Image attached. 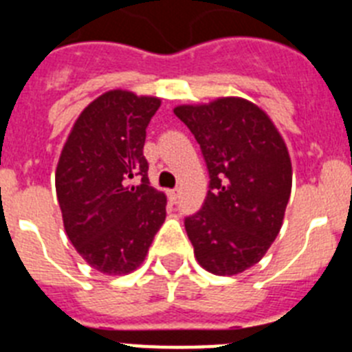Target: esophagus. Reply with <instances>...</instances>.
<instances>
[{
  "label": "esophagus",
  "mask_w": 352,
  "mask_h": 352,
  "mask_svg": "<svg viewBox=\"0 0 352 352\" xmlns=\"http://www.w3.org/2000/svg\"><path fill=\"white\" fill-rule=\"evenodd\" d=\"M167 197H169V201L170 203H176V201H178V190H169L167 192Z\"/></svg>",
  "instance_id": "1"
}]
</instances>
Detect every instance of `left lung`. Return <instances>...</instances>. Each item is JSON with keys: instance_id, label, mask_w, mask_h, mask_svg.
Masks as SVG:
<instances>
[{"instance_id": "obj_1", "label": "left lung", "mask_w": 352, "mask_h": 352, "mask_svg": "<svg viewBox=\"0 0 352 352\" xmlns=\"http://www.w3.org/2000/svg\"><path fill=\"white\" fill-rule=\"evenodd\" d=\"M210 173L203 208L185 219L197 263L232 276L259 263L280 232L292 185L284 138L259 105L239 96L178 105Z\"/></svg>"}]
</instances>
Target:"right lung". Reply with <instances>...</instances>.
Listing matches in <instances>:
<instances>
[{"label":"right lung","mask_w":352,"mask_h":352,"mask_svg":"<svg viewBox=\"0 0 352 352\" xmlns=\"http://www.w3.org/2000/svg\"><path fill=\"white\" fill-rule=\"evenodd\" d=\"M158 96L111 89L84 107L56 167V195L68 239L91 268L129 275L146 259L166 220V194L149 186L142 155ZM142 176V185L128 179Z\"/></svg>","instance_id":"1"}]
</instances>
